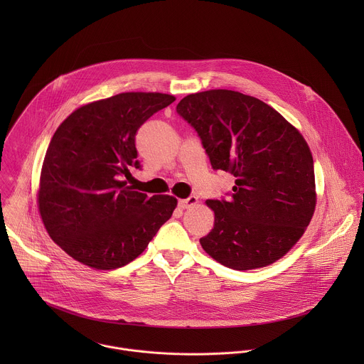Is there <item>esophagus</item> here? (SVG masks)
Segmentation results:
<instances>
[{
	"label": "esophagus",
	"instance_id": "obj_1",
	"mask_svg": "<svg viewBox=\"0 0 364 364\" xmlns=\"http://www.w3.org/2000/svg\"><path fill=\"white\" fill-rule=\"evenodd\" d=\"M198 203V198L196 196H189L188 199H183V200H179L178 202V206L181 208H188L193 205Z\"/></svg>",
	"mask_w": 364,
	"mask_h": 364
}]
</instances>
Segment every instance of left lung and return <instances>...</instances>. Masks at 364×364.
I'll return each instance as SVG.
<instances>
[{"mask_svg":"<svg viewBox=\"0 0 364 364\" xmlns=\"http://www.w3.org/2000/svg\"><path fill=\"white\" fill-rule=\"evenodd\" d=\"M178 114L198 133L211 168L235 176L228 199H208L214 227L200 238L235 270L264 267L301 238L315 210L314 161L304 137L277 110L230 90L185 97Z\"/></svg>","mask_w":364,"mask_h":364,"instance_id":"obj_1","label":"left lung"}]
</instances>
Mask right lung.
<instances>
[{"label":"right lung","instance_id":"add662e5","mask_svg":"<svg viewBox=\"0 0 364 364\" xmlns=\"http://www.w3.org/2000/svg\"><path fill=\"white\" fill-rule=\"evenodd\" d=\"M175 98L124 92L85 105L55 130L41 173L39 211L53 241L71 258L110 270L136 259L176 208L127 186L141 168L136 133Z\"/></svg>","mask_w":364,"mask_h":364}]
</instances>
